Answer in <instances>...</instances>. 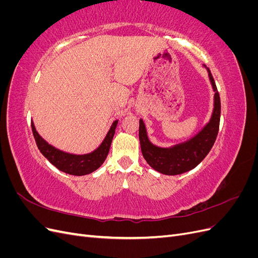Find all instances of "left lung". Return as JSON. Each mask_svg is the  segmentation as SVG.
<instances>
[{
  "label": "left lung",
  "instance_id": "left-lung-1",
  "mask_svg": "<svg viewBox=\"0 0 258 258\" xmlns=\"http://www.w3.org/2000/svg\"><path fill=\"white\" fill-rule=\"evenodd\" d=\"M209 75V80L214 91L213 111L209 121L199 132L182 143L160 147L155 145L148 139L143 119H140L139 139L144 159L154 170L166 175H177L196 168L205 159L212 148L220 127L221 99L216 88L213 76L209 68L204 66Z\"/></svg>",
  "mask_w": 258,
  "mask_h": 258
}]
</instances>
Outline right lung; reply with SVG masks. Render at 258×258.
Segmentation results:
<instances>
[{
	"label": "right lung",
	"mask_w": 258,
	"mask_h": 258,
	"mask_svg": "<svg viewBox=\"0 0 258 258\" xmlns=\"http://www.w3.org/2000/svg\"><path fill=\"white\" fill-rule=\"evenodd\" d=\"M117 123H118V119L113 121L103 141L101 142L96 150L87 154H72L61 151L59 148L49 144L38 134L33 120L31 121V127H32V132L38 150L46 159H48L51 165L64 173L81 176L92 173L93 171H96L102 166L108 152H110Z\"/></svg>",
	"instance_id": "1"
}]
</instances>
